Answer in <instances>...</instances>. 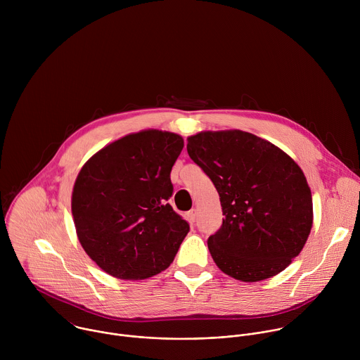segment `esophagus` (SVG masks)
<instances>
[{"label":"esophagus","mask_w":360,"mask_h":360,"mask_svg":"<svg viewBox=\"0 0 360 360\" xmlns=\"http://www.w3.org/2000/svg\"><path fill=\"white\" fill-rule=\"evenodd\" d=\"M196 217H198V210H196V208H192V210L188 212V218H189V221H191V222H193V221L196 219Z\"/></svg>","instance_id":"34e87169"}]
</instances>
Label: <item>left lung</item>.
Instances as JSON below:
<instances>
[{"label":"left lung","mask_w":360,"mask_h":360,"mask_svg":"<svg viewBox=\"0 0 360 360\" xmlns=\"http://www.w3.org/2000/svg\"><path fill=\"white\" fill-rule=\"evenodd\" d=\"M186 149L214 182L225 215L208 239L217 266L242 282L282 272L314 224L311 188L299 165L276 145L239 129L199 132Z\"/></svg>","instance_id":"left-lung-1"}]
</instances>
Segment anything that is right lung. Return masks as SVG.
<instances>
[{
	"mask_svg": "<svg viewBox=\"0 0 360 360\" xmlns=\"http://www.w3.org/2000/svg\"><path fill=\"white\" fill-rule=\"evenodd\" d=\"M181 135L145 129L98 150L81 168L71 199L79 243L118 279H146L165 271L189 232L167 202Z\"/></svg>",
	"mask_w": 360,
	"mask_h": 360,
	"instance_id": "right-lung-1",
	"label": "right lung"
}]
</instances>
